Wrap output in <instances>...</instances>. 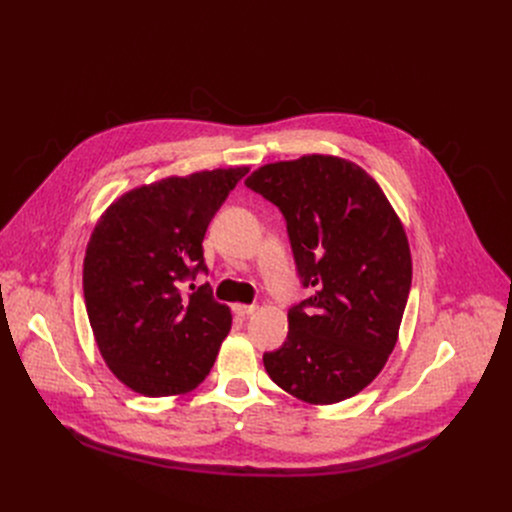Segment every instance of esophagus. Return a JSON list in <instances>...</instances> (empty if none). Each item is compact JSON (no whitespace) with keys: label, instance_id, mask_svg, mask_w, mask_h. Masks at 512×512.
<instances>
[{"label":"esophagus","instance_id":"1","mask_svg":"<svg viewBox=\"0 0 512 512\" xmlns=\"http://www.w3.org/2000/svg\"><path fill=\"white\" fill-rule=\"evenodd\" d=\"M231 310L243 319V316H250L252 312H256V306L254 304H233Z\"/></svg>","mask_w":512,"mask_h":512}]
</instances>
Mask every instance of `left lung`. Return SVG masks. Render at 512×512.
Here are the masks:
<instances>
[{
    "mask_svg": "<svg viewBox=\"0 0 512 512\" xmlns=\"http://www.w3.org/2000/svg\"><path fill=\"white\" fill-rule=\"evenodd\" d=\"M246 185L281 210L300 281L314 289L289 308L287 339L262 356L266 373L310 404L356 396L385 367L408 300L398 214L373 177L337 156L264 164Z\"/></svg>",
    "mask_w": 512,
    "mask_h": 512,
    "instance_id": "8db88e82",
    "label": "left lung"
}]
</instances>
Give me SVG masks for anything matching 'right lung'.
I'll list each match as a JSON object with an SVG mask.
<instances>
[{"label": "right lung", "mask_w": 512, "mask_h": 512, "mask_svg": "<svg viewBox=\"0 0 512 512\" xmlns=\"http://www.w3.org/2000/svg\"><path fill=\"white\" fill-rule=\"evenodd\" d=\"M248 166L202 170L131 189L97 221L83 262L87 316L110 371L133 392L162 398L196 389L231 329L208 283L202 241Z\"/></svg>", "instance_id": "add662e5"}]
</instances>
